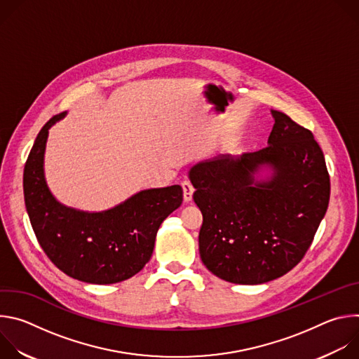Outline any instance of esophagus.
Here are the masks:
<instances>
[{"instance_id": "esophagus-1", "label": "esophagus", "mask_w": 359, "mask_h": 359, "mask_svg": "<svg viewBox=\"0 0 359 359\" xmlns=\"http://www.w3.org/2000/svg\"><path fill=\"white\" fill-rule=\"evenodd\" d=\"M182 187H183V200H184L186 203L191 201V198H193V191H194V187L191 186V183L187 182V180H184V182L182 183Z\"/></svg>"}]
</instances>
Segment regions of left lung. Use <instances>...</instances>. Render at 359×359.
Returning <instances> with one entry per match:
<instances>
[{
    "label": "left lung",
    "mask_w": 359,
    "mask_h": 359,
    "mask_svg": "<svg viewBox=\"0 0 359 359\" xmlns=\"http://www.w3.org/2000/svg\"><path fill=\"white\" fill-rule=\"evenodd\" d=\"M267 147L223 153L189 170L203 215L198 251L216 277L263 284L294 269L330 201V176L314 135L271 109Z\"/></svg>",
    "instance_id": "1"
}]
</instances>
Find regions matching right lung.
<instances>
[{"instance_id":"add662e5","label":"right lung","mask_w":359,"mask_h":359,"mask_svg":"<svg viewBox=\"0 0 359 359\" xmlns=\"http://www.w3.org/2000/svg\"><path fill=\"white\" fill-rule=\"evenodd\" d=\"M67 115L49 119L38 133L24 169V198L34 233L67 276L89 284H115L137 274L150 260L162 222L183 201L179 184L146 189L102 212L65 206L49 190L45 147L49 129Z\"/></svg>"}]
</instances>
